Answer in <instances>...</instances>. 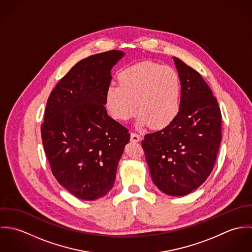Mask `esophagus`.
<instances>
[{"instance_id":"34e87169","label":"esophagus","mask_w":252,"mask_h":252,"mask_svg":"<svg viewBox=\"0 0 252 252\" xmlns=\"http://www.w3.org/2000/svg\"><path fill=\"white\" fill-rule=\"evenodd\" d=\"M142 140V137L141 135L137 134V133H131V141L134 142V143H138Z\"/></svg>"}]
</instances>
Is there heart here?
<instances>
[{"label": "heart", "mask_w": 252, "mask_h": 252, "mask_svg": "<svg viewBox=\"0 0 252 252\" xmlns=\"http://www.w3.org/2000/svg\"><path fill=\"white\" fill-rule=\"evenodd\" d=\"M119 86L107 90V106L120 121L130 119L138 110L139 124L153 129L168 126L180 110V79L173 68L144 61L118 74Z\"/></svg>", "instance_id": "b5f03b06"}]
</instances>
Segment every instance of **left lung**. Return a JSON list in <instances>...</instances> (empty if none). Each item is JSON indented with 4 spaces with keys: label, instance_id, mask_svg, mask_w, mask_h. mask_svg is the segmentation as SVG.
Here are the masks:
<instances>
[{
    "label": "left lung",
    "instance_id": "8db88e82",
    "mask_svg": "<svg viewBox=\"0 0 252 252\" xmlns=\"http://www.w3.org/2000/svg\"><path fill=\"white\" fill-rule=\"evenodd\" d=\"M181 85L177 117L146 134L142 145L151 179L170 196H184L211 175L221 143V112L201 74L174 57Z\"/></svg>",
    "mask_w": 252,
    "mask_h": 252
}]
</instances>
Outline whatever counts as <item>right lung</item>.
<instances>
[{
  "label": "right lung",
  "mask_w": 252,
  "mask_h": 252,
  "mask_svg": "<svg viewBox=\"0 0 252 252\" xmlns=\"http://www.w3.org/2000/svg\"><path fill=\"white\" fill-rule=\"evenodd\" d=\"M120 50L76 63L47 100L41 139L53 176L74 197L94 201L114 184L128 130L108 116L107 90Z\"/></svg>",
  "instance_id": "right-lung-1"
}]
</instances>
